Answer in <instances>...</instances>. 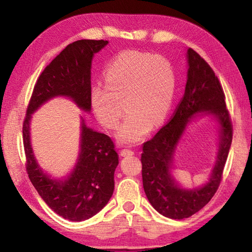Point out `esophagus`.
I'll list each match as a JSON object with an SVG mask.
<instances>
[{
    "instance_id": "34e87169",
    "label": "esophagus",
    "mask_w": 252,
    "mask_h": 252,
    "mask_svg": "<svg viewBox=\"0 0 252 252\" xmlns=\"http://www.w3.org/2000/svg\"><path fill=\"white\" fill-rule=\"evenodd\" d=\"M120 155H121L122 157H130V156L133 155V151L129 150V149H123V150H121Z\"/></svg>"
}]
</instances>
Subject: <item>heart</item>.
<instances>
[{"mask_svg":"<svg viewBox=\"0 0 252 252\" xmlns=\"http://www.w3.org/2000/svg\"><path fill=\"white\" fill-rule=\"evenodd\" d=\"M105 84L92 85L90 101L102 125L114 129L126 116L116 133L122 144H135L150 127L160 126L171 110L177 80L167 59L139 51L119 54L106 67Z\"/></svg>","mask_w":252,"mask_h":252,"instance_id":"b5f03b06","label":"heart"}]
</instances>
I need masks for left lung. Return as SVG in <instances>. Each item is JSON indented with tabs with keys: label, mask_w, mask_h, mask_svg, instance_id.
<instances>
[{
	"label": "left lung",
	"mask_w": 252,
	"mask_h": 252,
	"mask_svg": "<svg viewBox=\"0 0 252 252\" xmlns=\"http://www.w3.org/2000/svg\"><path fill=\"white\" fill-rule=\"evenodd\" d=\"M185 94L167 125L143 143L142 181L149 202L170 219H186L206 206L218 190L232 141V126L225 108L222 87L210 65L192 49L187 50ZM209 116L217 123L219 152L208 181L200 187L185 188L173 177V157L191 123Z\"/></svg>",
	"instance_id": "obj_1"
}]
</instances>
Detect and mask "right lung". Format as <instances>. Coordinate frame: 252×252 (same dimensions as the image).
<instances>
[{"instance_id": "add662e5", "label": "right lung", "mask_w": 252, "mask_h": 252, "mask_svg": "<svg viewBox=\"0 0 252 252\" xmlns=\"http://www.w3.org/2000/svg\"><path fill=\"white\" fill-rule=\"evenodd\" d=\"M108 43L104 40H80L67 45L41 73L23 123L30 180L55 213L71 221L90 219L109 202L114 190L118 152L110 136L89 127L81 117L80 149L75 165L64 178L51 177L34 156L30 132L32 114L58 96L67 97L79 109L90 113L92 59Z\"/></svg>"}]
</instances>
